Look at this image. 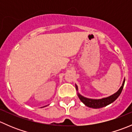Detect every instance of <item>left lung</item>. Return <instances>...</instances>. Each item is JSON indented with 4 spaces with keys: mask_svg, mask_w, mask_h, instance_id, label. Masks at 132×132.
Instances as JSON below:
<instances>
[{
    "mask_svg": "<svg viewBox=\"0 0 132 132\" xmlns=\"http://www.w3.org/2000/svg\"><path fill=\"white\" fill-rule=\"evenodd\" d=\"M125 79H124L123 84H122L121 87H120L118 92H116V93H114L112 95L110 96L107 97V98H102V99H98V100H94V99H90V98H87L86 97H84L83 96L80 95L79 93H78V96L79 98V99L80 100L81 102L82 103H84L86 106L90 107V108H93V109H99V108H102L104 107L105 106L108 105L110 104L112 102H114L117 98L119 97V96L120 95L121 93L122 90H123L124 84H125ZM76 87V90L78 91V87L75 84Z\"/></svg>",
    "mask_w": 132,
    "mask_h": 132,
    "instance_id": "left-lung-1",
    "label": "left lung"
}]
</instances>
